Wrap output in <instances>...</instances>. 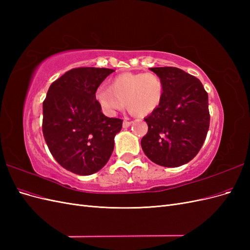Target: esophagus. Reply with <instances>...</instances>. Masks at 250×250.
Segmentation results:
<instances>
[{
	"label": "esophagus",
	"mask_w": 250,
	"mask_h": 250,
	"mask_svg": "<svg viewBox=\"0 0 250 250\" xmlns=\"http://www.w3.org/2000/svg\"><path fill=\"white\" fill-rule=\"evenodd\" d=\"M131 124H132L131 121H124V122H123V127L127 128V127H129Z\"/></svg>",
	"instance_id": "34e87169"
}]
</instances>
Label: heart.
Here are the masks:
<instances>
[{"mask_svg":"<svg viewBox=\"0 0 250 250\" xmlns=\"http://www.w3.org/2000/svg\"><path fill=\"white\" fill-rule=\"evenodd\" d=\"M164 82L152 73H123L112 79L110 87L96 89L95 99L106 115L127 107L133 115L146 117L160 106Z\"/></svg>","mask_w":250,"mask_h":250,"instance_id":"b5f03b06","label":"heart"}]
</instances>
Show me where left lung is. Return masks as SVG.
<instances>
[{
	"mask_svg": "<svg viewBox=\"0 0 250 250\" xmlns=\"http://www.w3.org/2000/svg\"><path fill=\"white\" fill-rule=\"evenodd\" d=\"M164 82L160 106L144 120L148 132L141 141L150 161L179 167L197 155L209 127L208 96L199 79L173 66L151 67Z\"/></svg>",
	"mask_w": 250,
	"mask_h": 250,
	"instance_id": "8db88e82",
	"label": "left lung"
}]
</instances>
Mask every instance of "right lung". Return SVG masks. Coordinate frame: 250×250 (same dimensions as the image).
<instances>
[{
  "mask_svg": "<svg viewBox=\"0 0 250 250\" xmlns=\"http://www.w3.org/2000/svg\"><path fill=\"white\" fill-rule=\"evenodd\" d=\"M105 67H76L49 87L42 103V133L55 161L78 175L102 169L115 147L123 120L105 117L95 92L108 75Z\"/></svg>",
  "mask_w": 250,
  "mask_h": 250,
  "instance_id": "1",
  "label": "right lung"
}]
</instances>
